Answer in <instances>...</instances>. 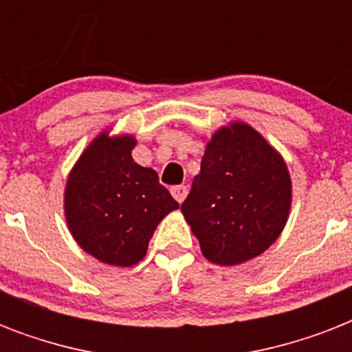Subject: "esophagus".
<instances>
[{
  "label": "esophagus",
  "mask_w": 352,
  "mask_h": 352,
  "mask_svg": "<svg viewBox=\"0 0 352 352\" xmlns=\"http://www.w3.org/2000/svg\"><path fill=\"white\" fill-rule=\"evenodd\" d=\"M171 195L175 197L177 203H182V201H184V199H186V195H188V186H184V184L173 186V188H171Z\"/></svg>",
  "instance_id": "34e87169"
}]
</instances>
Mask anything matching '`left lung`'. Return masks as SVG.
Listing matches in <instances>:
<instances>
[{"label":"left lung","instance_id":"1","mask_svg":"<svg viewBox=\"0 0 352 352\" xmlns=\"http://www.w3.org/2000/svg\"><path fill=\"white\" fill-rule=\"evenodd\" d=\"M292 184L281 155L243 122L206 144L201 173L181 210L215 265H239L278 239L289 217Z\"/></svg>","mask_w":352,"mask_h":352}]
</instances>
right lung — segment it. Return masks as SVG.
<instances>
[{"mask_svg":"<svg viewBox=\"0 0 352 352\" xmlns=\"http://www.w3.org/2000/svg\"><path fill=\"white\" fill-rule=\"evenodd\" d=\"M135 144L129 135L104 131L82 153L65 186L73 237L87 254L115 267L140 261L157 225L179 208L157 171L133 160Z\"/></svg>","mask_w":352,"mask_h":352,"instance_id":"add662e5","label":"right lung"}]
</instances>
